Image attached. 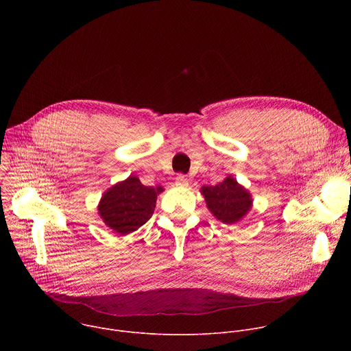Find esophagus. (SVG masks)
<instances>
[{
    "mask_svg": "<svg viewBox=\"0 0 351 351\" xmlns=\"http://www.w3.org/2000/svg\"><path fill=\"white\" fill-rule=\"evenodd\" d=\"M175 184H176L178 187H187V186H189V180H187L183 175H179V176L176 178V180H175Z\"/></svg>",
    "mask_w": 351,
    "mask_h": 351,
    "instance_id": "34e87169",
    "label": "esophagus"
}]
</instances>
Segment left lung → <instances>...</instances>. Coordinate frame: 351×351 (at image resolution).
I'll return each mask as SVG.
<instances>
[{"mask_svg": "<svg viewBox=\"0 0 351 351\" xmlns=\"http://www.w3.org/2000/svg\"><path fill=\"white\" fill-rule=\"evenodd\" d=\"M202 193L214 217L225 223L240 221L252 208L253 202L250 193L232 176H228L215 186H204Z\"/></svg>", "mask_w": 351, "mask_h": 351, "instance_id": "left-lung-1", "label": "left lung"}]
</instances>
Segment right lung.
<instances>
[{"instance_id": "1", "label": "right lung", "mask_w": 351, "mask_h": 351, "mask_svg": "<svg viewBox=\"0 0 351 351\" xmlns=\"http://www.w3.org/2000/svg\"><path fill=\"white\" fill-rule=\"evenodd\" d=\"M162 187L144 186L138 178L129 176L104 193L98 211L107 226L119 234H128L152 218L157 194Z\"/></svg>"}]
</instances>
